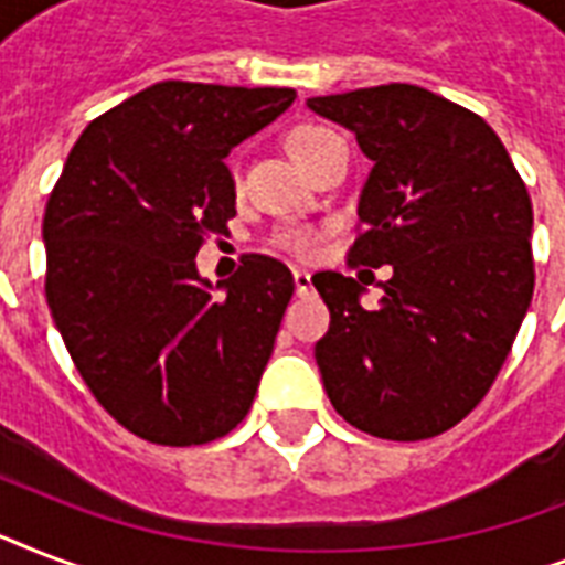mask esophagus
<instances>
[{"label":"esophagus","mask_w":565,"mask_h":565,"mask_svg":"<svg viewBox=\"0 0 565 565\" xmlns=\"http://www.w3.org/2000/svg\"><path fill=\"white\" fill-rule=\"evenodd\" d=\"M292 284H296V296H305V292L313 287V284H310V275L305 273V269H292Z\"/></svg>","instance_id":"1"}]
</instances>
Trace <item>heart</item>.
<instances>
[{"instance_id": "b5f03b06", "label": "heart", "mask_w": 565, "mask_h": 565, "mask_svg": "<svg viewBox=\"0 0 565 565\" xmlns=\"http://www.w3.org/2000/svg\"><path fill=\"white\" fill-rule=\"evenodd\" d=\"M328 135H331V128L313 126V122H305V126H296L292 131H287V137H284V146H287V152H290L292 161L299 163L301 170H305L308 158L317 152V146L322 143ZM228 179H231V184L237 188V184H239V161H237V158H231V161H228ZM278 246H281L284 252L296 255V257H310L313 252H317V234H313L310 228H287L281 237H278Z\"/></svg>"}]
</instances>
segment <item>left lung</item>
Here are the masks:
<instances>
[{
	"label": "left lung",
	"mask_w": 565,
	"mask_h": 565,
	"mask_svg": "<svg viewBox=\"0 0 565 565\" xmlns=\"http://www.w3.org/2000/svg\"><path fill=\"white\" fill-rule=\"evenodd\" d=\"M308 108L352 128L372 161L349 266H393L375 310L354 278L313 275L331 310L317 343L326 393L372 437H437L487 395L534 296L525 181L478 114L416 84Z\"/></svg>",
	"instance_id": "8db88e82"
}]
</instances>
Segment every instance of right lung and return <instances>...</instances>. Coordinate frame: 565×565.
Masks as SVG:
<instances>
[{"instance_id": "right-lung-1", "label": "right lung", "mask_w": 565, "mask_h": 565, "mask_svg": "<svg viewBox=\"0 0 565 565\" xmlns=\"http://www.w3.org/2000/svg\"><path fill=\"white\" fill-rule=\"evenodd\" d=\"M292 99L290 87L158 82L93 119L52 188L49 310L87 390L140 439L202 446L255 402L292 275L246 255L213 299L195 252L237 216L228 152Z\"/></svg>"}]
</instances>
